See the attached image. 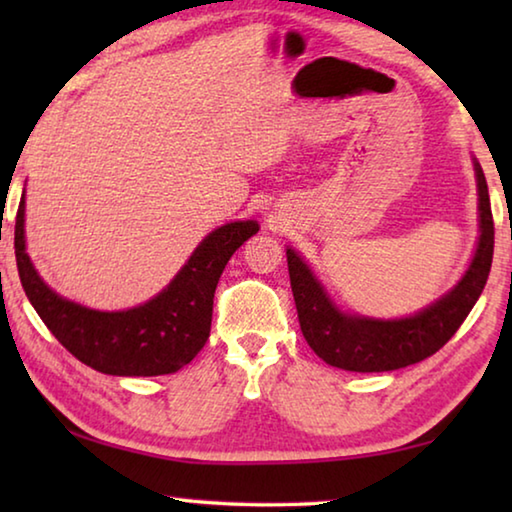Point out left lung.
Segmentation results:
<instances>
[{
	"label": "left lung",
	"instance_id": "1",
	"mask_svg": "<svg viewBox=\"0 0 512 512\" xmlns=\"http://www.w3.org/2000/svg\"><path fill=\"white\" fill-rule=\"evenodd\" d=\"M474 167L481 212L479 248L463 280L443 300L411 318L372 320L341 314L311 275L307 264L291 248L287 250L291 291L302 336L329 366L350 372H386L413 366L436 354L463 325L488 282L492 250H495V221H492L488 185L479 162Z\"/></svg>",
	"mask_w": 512,
	"mask_h": 512
}]
</instances>
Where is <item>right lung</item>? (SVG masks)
<instances>
[{
    "label": "right lung",
    "mask_w": 512,
    "mask_h": 512,
    "mask_svg": "<svg viewBox=\"0 0 512 512\" xmlns=\"http://www.w3.org/2000/svg\"><path fill=\"white\" fill-rule=\"evenodd\" d=\"M259 230L221 225L194 250L160 296L128 311H94L56 296L24 250V198L15 216V259L24 293L42 323L76 359L106 375L155 377L187 366L210 339L214 291L232 253Z\"/></svg>",
    "instance_id": "obj_1"
}]
</instances>
